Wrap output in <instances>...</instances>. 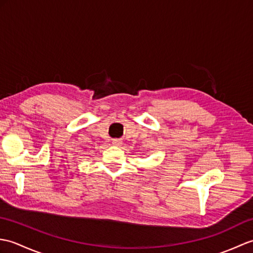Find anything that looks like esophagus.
I'll list each match as a JSON object with an SVG mask.
<instances>
[{"instance_id":"obj_1","label":"esophagus","mask_w":253,"mask_h":253,"mask_svg":"<svg viewBox=\"0 0 253 253\" xmlns=\"http://www.w3.org/2000/svg\"><path fill=\"white\" fill-rule=\"evenodd\" d=\"M112 143L114 144V146H121V144H123V141L122 139H113Z\"/></svg>"}]
</instances>
